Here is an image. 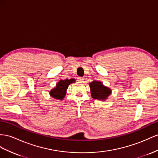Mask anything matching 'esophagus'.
<instances>
[{"label":"esophagus","instance_id":"obj_1","mask_svg":"<svg viewBox=\"0 0 158 158\" xmlns=\"http://www.w3.org/2000/svg\"><path fill=\"white\" fill-rule=\"evenodd\" d=\"M84 79H85L83 77H77V80L79 81H80V82H83Z\"/></svg>","mask_w":158,"mask_h":158}]
</instances>
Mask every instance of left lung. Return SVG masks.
<instances>
[{
    "label": "left lung",
    "mask_w": 158,
    "mask_h": 158,
    "mask_svg": "<svg viewBox=\"0 0 158 158\" xmlns=\"http://www.w3.org/2000/svg\"><path fill=\"white\" fill-rule=\"evenodd\" d=\"M91 97L95 99L106 100L111 94L110 88L105 87L102 82L94 81L89 83Z\"/></svg>",
    "instance_id": "obj_1"
}]
</instances>
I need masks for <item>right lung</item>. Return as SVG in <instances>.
<instances>
[{
	"label": "right lung",
	"mask_w": 158,
	"mask_h": 158,
	"mask_svg": "<svg viewBox=\"0 0 158 158\" xmlns=\"http://www.w3.org/2000/svg\"><path fill=\"white\" fill-rule=\"evenodd\" d=\"M75 80L73 79H67L65 80H60L59 82L56 84V86L55 88L52 89L50 91V94L51 97L54 98L56 99L61 100L64 98V95L66 94L67 89L68 88L69 85L72 83H73Z\"/></svg>",
	"instance_id": "add662e5"
}]
</instances>
